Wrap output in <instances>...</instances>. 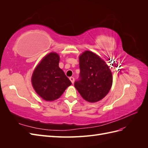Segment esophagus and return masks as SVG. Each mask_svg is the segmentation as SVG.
I'll return each instance as SVG.
<instances>
[{"label":"esophagus","instance_id":"1","mask_svg":"<svg viewBox=\"0 0 148 148\" xmlns=\"http://www.w3.org/2000/svg\"><path fill=\"white\" fill-rule=\"evenodd\" d=\"M70 80L71 82L73 84L74 83V82H75V78H74L73 77H70Z\"/></svg>","mask_w":148,"mask_h":148}]
</instances>
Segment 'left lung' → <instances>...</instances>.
I'll return each instance as SVG.
<instances>
[{"label":"left lung","mask_w":148,"mask_h":148,"mask_svg":"<svg viewBox=\"0 0 148 148\" xmlns=\"http://www.w3.org/2000/svg\"><path fill=\"white\" fill-rule=\"evenodd\" d=\"M79 77L74 86L80 95L89 102L103 99L112 84L110 68L96 53L86 51L79 57Z\"/></svg>","instance_id":"8db88e82"}]
</instances>
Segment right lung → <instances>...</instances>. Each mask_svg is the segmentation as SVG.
<instances>
[{"label":"right lung","mask_w":148,"mask_h":148,"mask_svg":"<svg viewBox=\"0 0 148 148\" xmlns=\"http://www.w3.org/2000/svg\"><path fill=\"white\" fill-rule=\"evenodd\" d=\"M59 60L60 57L57 53H48L36 67L31 77L35 91L47 101L59 98L71 84L64 71L59 68Z\"/></svg>","instance_id":"obj_1"}]
</instances>
